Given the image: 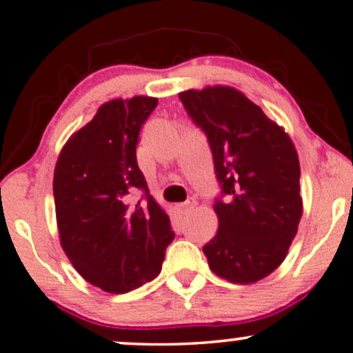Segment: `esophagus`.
<instances>
[{
    "label": "esophagus",
    "mask_w": 353,
    "mask_h": 353,
    "mask_svg": "<svg viewBox=\"0 0 353 353\" xmlns=\"http://www.w3.org/2000/svg\"><path fill=\"white\" fill-rule=\"evenodd\" d=\"M194 206H196V201H194V199H188V201H185V203L180 204V210L186 212V211H190L191 208H194Z\"/></svg>",
    "instance_id": "34e87169"
}]
</instances>
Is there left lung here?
Returning a JSON list of instances; mask_svg holds the SVG:
<instances>
[{"label":"left lung","instance_id":"left-lung-1","mask_svg":"<svg viewBox=\"0 0 353 353\" xmlns=\"http://www.w3.org/2000/svg\"><path fill=\"white\" fill-rule=\"evenodd\" d=\"M210 143L221 193L219 230L203 247L217 276L254 283L280 267L303 214L293 142L262 108L229 86L178 94Z\"/></svg>","mask_w":353,"mask_h":353}]
</instances>
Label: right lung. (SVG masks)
<instances>
[{"mask_svg": "<svg viewBox=\"0 0 353 353\" xmlns=\"http://www.w3.org/2000/svg\"><path fill=\"white\" fill-rule=\"evenodd\" d=\"M157 103L147 97L104 103L55 165L60 242L77 272L108 293H128L157 278L175 239L136 155L139 132ZM136 190L143 198L132 205Z\"/></svg>", "mask_w": 353, "mask_h": 353, "instance_id": "add662e5", "label": "right lung"}]
</instances>
